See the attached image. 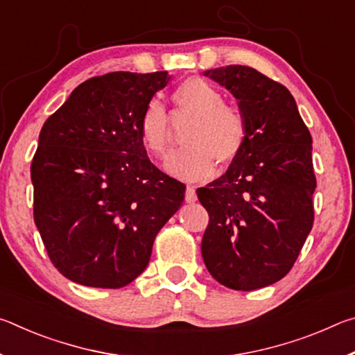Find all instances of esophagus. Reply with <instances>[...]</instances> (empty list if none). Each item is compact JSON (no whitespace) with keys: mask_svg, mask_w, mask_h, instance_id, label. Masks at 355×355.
Segmentation results:
<instances>
[{"mask_svg":"<svg viewBox=\"0 0 355 355\" xmlns=\"http://www.w3.org/2000/svg\"><path fill=\"white\" fill-rule=\"evenodd\" d=\"M184 200H186V203H194V202L197 200V194H196V189H194V188H192V186H188V188H186Z\"/></svg>","mask_w":355,"mask_h":355,"instance_id":"obj_1","label":"esophagus"}]
</instances>
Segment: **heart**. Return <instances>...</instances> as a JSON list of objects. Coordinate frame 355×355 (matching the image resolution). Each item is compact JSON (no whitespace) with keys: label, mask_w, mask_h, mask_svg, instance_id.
I'll return each mask as SVG.
<instances>
[{"label":"heart","mask_w":355,"mask_h":355,"mask_svg":"<svg viewBox=\"0 0 355 355\" xmlns=\"http://www.w3.org/2000/svg\"><path fill=\"white\" fill-rule=\"evenodd\" d=\"M178 110L196 117L184 136L186 147L167 156L164 169L184 182L207 180L216 171V161L227 166L241 155L248 141V122L238 106L225 105L224 97L200 78H188L173 91ZM139 137L144 148L163 156L169 141V120L159 100L148 101L141 114Z\"/></svg>","instance_id":"heart-1"}]
</instances>
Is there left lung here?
<instances>
[{
    "mask_svg": "<svg viewBox=\"0 0 355 355\" xmlns=\"http://www.w3.org/2000/svg\"><path fill=\"white\" fill-rule=\"evenodd\" d=\"M203 75L238 100L248 141L224 175L197 189L209 216L202 257L220 285L258 290L285 277L313 227L311 136L291 92L255 69Z\"/></svg>",
    "mask_w": 355,
    "mask_h": 355,
    "instance_id": "8db88e82",
    "label": "left lung"
}]
</instances>
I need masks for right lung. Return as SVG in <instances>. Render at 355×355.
<instances>
[{
	"mask_svg": "<svg viewBox=\"0 0 355 355\" xmlns=\"http://www.w3.org/2000/svg\"><path fill=\"white\" fill-rule=\"evenodd\" d=\"M169 71L81 83L46 119L31 164L34 222L64 277L122 288L147 268L186 186L150 163L137 123Z\"/></svg>",
	"mask_w": 355,
	"mask_h": 355,
	"instance_id": "obj_1",
	"label": "right lung"
}]
</instances>
